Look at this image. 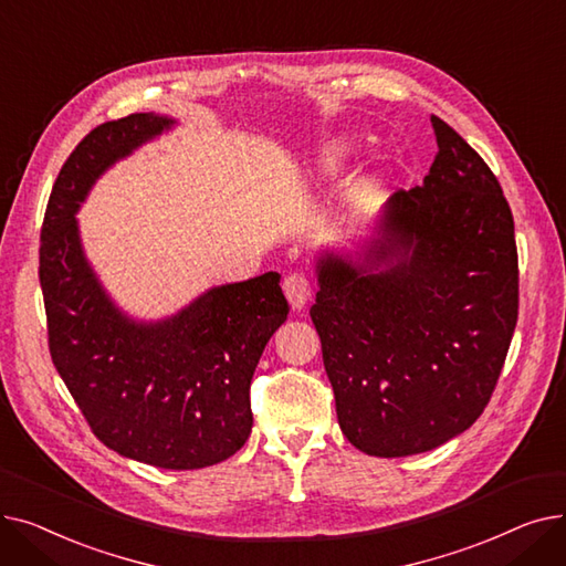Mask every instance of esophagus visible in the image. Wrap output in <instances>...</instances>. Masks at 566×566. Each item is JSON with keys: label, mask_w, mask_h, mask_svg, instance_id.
<instances>
[{"label": "esophagus", "mask_w": 566, "mask_h": 566, "mask_svg": "<svg viewBox=\"0 0 566 566\" xmlns=\"http://www.w3.org/2000/svg\"><path fill=\"white\" fill-rule=\"evenodd\" d=\"M282 286H284V293H286L291 307L293 310H303L305 303L310 301V295H312V280L305 273L295 271V273H289L284 277Z\"/></svg>", "instance_id": "obj_1"}]
</instances>
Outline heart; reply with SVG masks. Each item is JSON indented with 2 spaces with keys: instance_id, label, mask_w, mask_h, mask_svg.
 <instances>
[{
  "instance_id": "b5f03b06",
  "label": "heart",
  "mask_w": 566,
  "mask_h": 566,
  "mask_svg": "<svg viewBox=\"0 0 566 566\" xmlns=\"http://www.w3.org/2000/svg\"><path fill=\"white\" fill-rule=\"evenodd\" d=\"M348 142L346 139H335L333 144H328L323 148V154L318 156V169L325 171V174H333L342 167V163L346 160L348 156ZM369 199V190L367 188H358L353 195H350V201L355 208H363Z\"/></svg>"
}]
</instances>
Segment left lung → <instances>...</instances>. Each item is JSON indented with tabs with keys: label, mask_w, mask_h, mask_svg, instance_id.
Returning a JSON list of instances; mask_svg holds the SVG:
<instances>
[{
	"label": "left lung",
	"mask_w": 566,
	"mask_h": 566,
	"mask_svg": "<svg viewBox=\"0 0 566 566\" xmlns=\"http://www.w3.org/2000/svg\"><path fill=\"white\" fill-rule=\"evenodd\" d=\"M422 186L385 206L363 261L318 259L310 310L337 420L380 459L436 450L484 412L518 318L512 208L482 156L431 116Z\"/></svg>",
	"instance_id": "1"
}]
</instances>
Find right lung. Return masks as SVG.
<instances>
[{"instance_id":"obj_1","label":"right lung","mask_w":566,"mask_h":566,"mask_svg":"<svg viewBox=\"0 0 566 566\" xmlns=\"http://www.w3.org/2000/svg\"><path fill=\"white\" fill-rule=\"evenodd\" d=\"M174 122L130 114L88 133L52 186L39 277L52 363L94 436L122 457L197 470L243 448L250 382L286 321L277 273L216 286L171 318L137 323L107 298L86 263L75 213L96 178Z\"/></svg>"}]
</instances>
